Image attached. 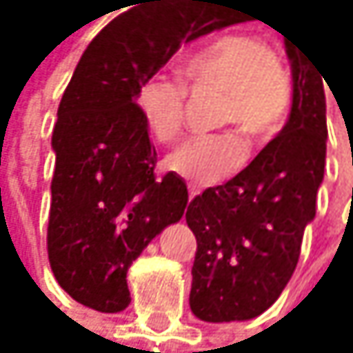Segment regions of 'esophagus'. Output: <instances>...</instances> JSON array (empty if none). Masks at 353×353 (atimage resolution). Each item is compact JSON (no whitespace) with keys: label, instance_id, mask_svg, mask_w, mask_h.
I'll return each instance as SVG.
<instances>
[{"label":"esophagus","instance_id":"1","mask_svg":"<svg viewBox=\"0 0 353 353\" xmlns=\"http://www.w3.org/2000/svg\"><path fill=\"white\" fill-rule=\"evenodd\" d=\"M196 192H199V190H196L194 186H190V188H188V199H194V196H196Z\"/></svg>","mask_w":353,"mask_h":353}]
</instances>
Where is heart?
Here are the masks:
<instances>
[{"mask_svg": "<svg viewBox=\"0 0 353 353\" xmlns=\"http://www.w3.org/2000/svg\"><path fill=\"white\" fill-rule=\"evenodd\" d=\"M180 82L150 78L137 90V108L159 143H173L186 123V91L220 92V127H239L252 141L271 139L286 123L292 101L288 72L277 54L250 33H220L196 48L182 65ZM245 159L235 133L194 137L167 157V169L196 186L233 175Z\"/></svg>", "mask_w": 353, "mask_h": 353, "instance_id": "b5f03b06", "label": "heart"}]
</instances>
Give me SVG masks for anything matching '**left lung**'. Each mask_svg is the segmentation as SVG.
Instances as JSON below:
<instances>
[{
    "label": "left lung",
    "instance_id": "left-lung-1",
    "mask_svg": "<svg viewBox=\"0 0 353 353\" xmlns=\"http://www.w3.org/2000/svg\"><path fill=\"white\" fill-rule=\"evenodd\" d=\"M283 42L292 67L288 123L233 180L194 196L186 210L196 237L190 309L203 322H243L267 311L290 281L305 226L316 218L326 78L299 39L283 35Z\"/></svg>",
    "mask_w": 353,
    "mask_h": 353
}]
</instances>
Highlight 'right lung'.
Masks as SVG:
<instances>
[{"mask_svg": "<svg viewBox=\"0 0 353 353\" xmlns=\"http://www.w3.org/2000/svg\"><path fill=\"white\" fill-rule=\"evenodd\" d=\"M212 0H133L88 44L52 131L54 175L48 261L59 286L84 307H129L127 271L186 210V182L157 178V150L137 90L182 44L218 29Z\"/></svg>", "mask_w": 353, "mask_h": 353, "instance_id": "1", "label": "right lung"}]
</instances>
